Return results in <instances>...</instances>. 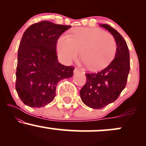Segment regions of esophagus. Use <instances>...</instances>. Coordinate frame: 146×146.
<instances>
[{
  "instance_id": "obj_1",
  "label": "esophagus",
  "mask_w": 146,
  "mask_h": 146,
  "mask_svg": "<svg viewBox=\"0 0 146 146\" xmlns=\"http://www.w3.org/2000/svg\"><path fill=\"white\" fill-rule=\"evenodd\" d=\"M73 73H74V74H77V73H80V70H79L78 68H75L74 69V71H73Z\"/></svg>"
}]
</instances>
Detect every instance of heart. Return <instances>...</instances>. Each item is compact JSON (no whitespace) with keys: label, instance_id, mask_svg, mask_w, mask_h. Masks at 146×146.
Here are the masks:
<instances>
[{"label":"heart","instance_id":"b5f03b06","mask_svg":"<svg viewBox=\"0 0 146 146\" xmlns=\"http://www.w3.org/2000/svg\"><path fill=\"white\" fill-rule=\"evenodd\" d=\"M57 51L66 64L76 59L82 51L84 63L92 71H100L113 60L117 43L113 35L101 29L78 27L72 31L71 37L66 35L60 37Z\"/></svg>","mask_w":146,"mask_h":146}]
</instances>
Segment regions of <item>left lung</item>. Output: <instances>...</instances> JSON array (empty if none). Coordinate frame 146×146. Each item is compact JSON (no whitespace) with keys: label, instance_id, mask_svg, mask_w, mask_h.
<instances>
[{"label":"left lung","instance_id":"8db88e82","mask_svg":"<svg viewBox=\"0 0 146 146\" xmlns=\"http://www.w3.org/2000/svg\"><path fill=\"white\" fill-rule=\"evenodd\" d=\"M115 38L117 51L115 58L106 68L98 73H86V82L80 95L85 105L100 109L113 103L126 85L130 71V53L126 42L117 30L108 25H100Z\"/></svg>","mask_w":146,"mask_h":146}]
</instances>
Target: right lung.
<instances>
[{"instance_id":"add662e5","label":"right lung","mask_w":146,"mask_h":146,"mask_svg":"<svg viewBox=\"0 0 146 146\" xmlns=\"http://www.w3.org/2000/svg\"><path fill=\"white\" fill-rule=\"evenodd\" d=\"M71 27L43 21L23 33L18 48L16 89L25 105L40 108L48 104L56 96L58 83L73 76L74 67L60 64L56 53L58 38Z\"/></svg>"}]
</instances>
